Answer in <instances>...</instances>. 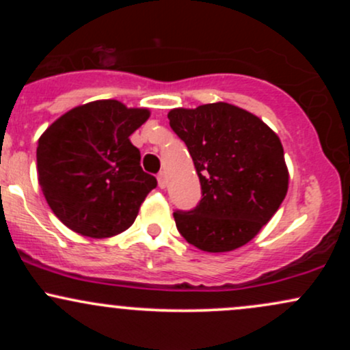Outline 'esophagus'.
I'll use <instances>...</instances> for the list:
<instances>
[{
	"label": "esophagus",
	"instance_id": "34e87169",
	"mask_svg": "<svg viewBox=\"0 0 350 350\" xmlns=\"http://www.w3.org/2000/svg\"><path fill=\"white\" fill-rule=\"evenodd\" d=\"M158 186L161 189L167 186V178H166V174H164V172H159V174H158Z\"/></svg>",
	"mask_w": 350,
	"mask_h": 350
}]
</instances>
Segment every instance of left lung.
<instances>
[{
  "instance_id": "1",
  "label": "left lung",
  "mask_w": 350,
  "mask_h": 350,
  "mask_svg": "<svg viewBox=\"0 0 350 350\" xmlns=\"http://www.w3.org/2000/svg\"><path fill=\"white\" fill-rule=\"evenodd\" d=\"M194 161L202 199L174 212L179 234L208 253L243 247L278 211L288 192L278 135L258 116L226 102L167 113Z\"/></svg>"
}]
</instances>
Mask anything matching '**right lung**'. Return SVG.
<instances>
[{"mask_svg":"<svg viewBox=\"0 0 350 350\" xmlns=\"http://www.w3.org/2000/svg\"><path fill=\"white\" fill-rule=\"evenodd\" d=\"M148 108L95 100L59 116L38 144V178L57 219L92 239L122 234L138 215L156 178L139 166L130 136Z\"/></svg>","mask_w":350,"mask_h":350,"instance_id":"1","label":"right lung"}]
</instances>
